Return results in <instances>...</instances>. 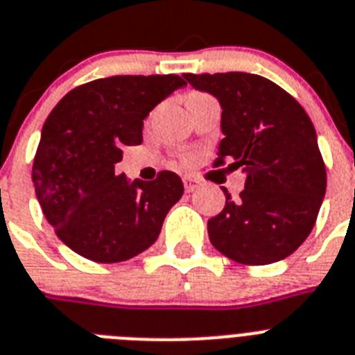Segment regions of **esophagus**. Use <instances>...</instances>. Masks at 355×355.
I'll list each match as a JSON object with an SVG mask.
<instances>
[{"instance_id":"obj_1","label":"esophagus","mask_w":355,"mask_h":355,"mask_svg":"<svg viewBox=\"0 0 355 355\" xmlns=\"http://www.w3.org/2000/svg\"><path fill=\"white\" fill-rule=\"evenodd\" d=\"M184 187H186L187 193H193V191H196L200 187V182L195 180L193 177H184Z\"/></svg>"}]
</instances>
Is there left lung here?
Returning a JSON list of instances; mask_svg holds the SVG:
<instances>
[{"label":"left lung","mask_w":355,"mask_h":355,"mask_svg":"<svg viewBox=\"0 0 355 355\" xmlns=\"http://www.w3.org/2000/svg\"><path fill=\"white\" fill-rule=\"evenodd\" d=\"M184 78L221 105L223 139L214 166L243 168L245 189L207 221L216 250L241 264L263 266L297 250L322 207L327 173L316 130L302 105L264 76L216 73Z\"/></svg>","instance_id":"obj_1"}]
</instances>
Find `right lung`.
<instances>
[{
    "instance_id": "1",
    "label": "right lung",
    "mask_w": 355,
    "mask_h": 355,
    "mask_svg": "<svg viewBox=\"0 0 355 355\" xmlns=\"http://www.w3.org/2000/svg\"><path fill=\"white\" fill-rule=\"evenodd\" d=\"M186 82L177 75L109 76L69 91L46 119L32 180L46 220L71 250L121 263L159 237L184 195L173 171L155 180L114 173L123 148L143 143L144 119Z\"/></svg>"
}]
</instances>
